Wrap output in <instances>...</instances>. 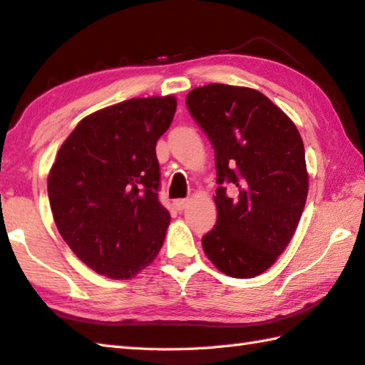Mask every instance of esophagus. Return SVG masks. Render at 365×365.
Listing matches in <instances>:
<instances>
[{"label":"esophagus","instance_id":"esophagus-1","mask_svg":"<svg viewBox=\"0 0 365 365\" xmlns=\"http://www.w3.org/2000/svg\"><path fill=\"white\" fill-rule=\"evenodd\" d=\"M188 202H190V200H175L174 201V207L177 210H183L188 205Z\"/></svg>","mask_w":365,"mask_h":365}]
</instances>
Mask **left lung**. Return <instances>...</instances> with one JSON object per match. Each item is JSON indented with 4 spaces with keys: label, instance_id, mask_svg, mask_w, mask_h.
<instances>
[{
    "label": "left lung",
    "instance_id": "8db88e82",
    "mask_svg": "<svg viewBox=\"0 0 365 365\" xmlns=\"http://www.w3.org/2000/svg\"><path fill=\"white\" fill-rule=\"evenodd\" d=\"M187 108L215 150L217 225L202 236L205 255L231 277L262 274L292 240L307 202L302 137L250 88L202 86L187 96Z\"/></svg>",
    "mask_w": 365,
    "mask_h": 365
}]
</instances>
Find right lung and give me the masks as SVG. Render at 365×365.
I'll list each match as a JSON object with an SVG mask.
<instances>
[{
    "label": "right lung",
    "instance_id": "obj_1",
    "mask_svg": "<svg viewBox=\"0 0 365 365\" xmlns=\"http://www.w3.org/2000/svg\"><path fill=\"white\" fill-rule=\"evenodd\" d=\"M175 97L130 98L86 116L58 150L48 177L54 222L83 263L129 279L160 254L170 215L158 200L156 142Z\"/></svg>",
    "mask_w": 365,
    "mask_h": 365
}]
</instances>
